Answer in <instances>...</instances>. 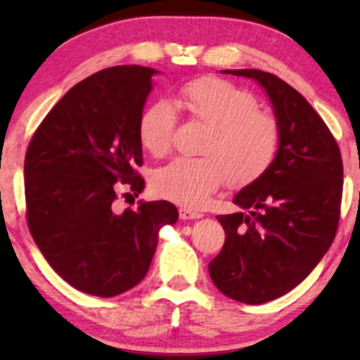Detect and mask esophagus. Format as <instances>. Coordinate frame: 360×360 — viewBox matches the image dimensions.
<instances>
[{"mask_svg":"<svg viewBox=\"0 0 360 360\" xmlns=\"http://www.w3.org/2000/svg\"><path fill=\"white\" fill-rule=\"evenodd\" d=\"M179 217L182 219V221H192V219L203 217V214H202V212L193 211V210H191V208H181V210H179Z\"/></svg>","mask_w":360,"mask_h":360,"instance_id":"esophagus-1","label":"esophagus"}]
</instances>
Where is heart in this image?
I'll list each match as a JSON object with an SVG mask.
<instances>
[{"instance_id":"obj_1","label":"heart","mask_w":360,"mask_h":360,"mask_svg":"<svg viewBox=\"0 0 360 360\" xmlns=\"http://www.w3.org/2000/svg\"><path fill=\"white\" fill-rule=\"evenodd\" d=\"M176 103L188 119L208 133L200 148L202 158H174L157 169L152 188L158 197L203 208L225 178L246 186L264 174L279 148V124L248 90L219 77H200L179 90ZM176 112L168 101L152 103L139 117V141L149 154L167 155L173 144Z\"/></svg>"}]
</instances>
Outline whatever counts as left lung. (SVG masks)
Instances as JSON below:
<instances>
[{
  "label": "left lung",
  "mask_w": 360,
  "mask_h": 360,
  "mask_svg": "<svg viewBox=\"0 0 360 360\" xmlns=\"http://www.w3.org/2000/svg\"><path fill=\"white\" fill-rule=\"evenodd\" d=\"M257 82L279 124V148L266 172L243 187L241 210L217 216L225 243L210 276L229 298L248 304L288 294L319 264L335 238L343 162L326 122L294 87L260 70H224Z\"/></svg>",
  "instance_id": "1"
}]
</instances>
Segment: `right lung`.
Here are the masks:
<instances>
[{
    "mask_svg": "<svg viewBox=\"0 0 360 360\" xmlns=\"http://www.w3.org/2000/svg\"><path fill=\"white\" fill-rule=\"evenodd\" d=\"M154 75L138 65L95 72L65 94L28 144L30 233L49 265L85 294L114 297L141 283L158 231L179 217L167 200L114 208L119 182L135 197L144 188L138 127Z\"/></svg>",
    "mask_w": 360,
    "mask_h": 360,
    "instance_id": "right-lung-1",
    "label": "right lung"
}]
</instances>
